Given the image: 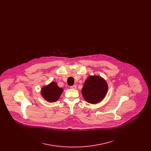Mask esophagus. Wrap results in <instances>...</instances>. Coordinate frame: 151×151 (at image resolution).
Returning a JSON list of instances; mask_svg holds the SVG:
<instances>
[{
	"mask_svg": "<svg viewBox=\"0 0 151 151\" xmlns=\"http://www.w3.org/2000/svg\"><path fill=\"white\" fill-rule=\"evenodd\" d=\"M70 88H72V89H76V85H73V86H70Z\"/></svg>",
	"mask_w": 151,
	"mask_h": 151,
	"instance_id": "esophagus-1",
	"label": "esophagus"
}]
</instances>
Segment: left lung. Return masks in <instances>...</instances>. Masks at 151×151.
Wrapping results in <instances>:
<instances>
[{
	"instance_id": "obj_1",
	"label": "left lung",
	"mask_w": 151,
	"mask_h": 151,
	"mask_svg": "<svg viewBox=\"0 0 151 151\" xmlns=\"http://www.w3.org/2000/svg\"><path fill=\"white\" fill-rule=\"evenodd\" d=\"M106 82L100 76H91L84 84L81 93L86 102L96 104L102 100L108 92Z\"/></svg>"
}]
</instances>
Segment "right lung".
I'll use <instances>...</instances> for the list:
<instances>
[{"label": "right lung", "instance_id": "1", "mask_svg": "<svg viewBox=\"0 0 151 151\" xmlns=\"http://www.w3.org/2000/svg\"><path fill=\"white\" fill-rule=\"evenodd\" d=\"M63 89L58 86L56 83H51L47 86H44L41 91V94L46 100L54 102L59 99L63 92Z\"/></svg>", "mask_w": 151, "mask_h": 151}]
</instances>
